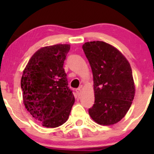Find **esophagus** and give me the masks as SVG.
Masks as SVG:
<instances>
[{"mask_svg": "<svg viewBox=\"0 0 154 154\" xmlns=\"http://www.w3.org/2000/svg\"><path fill=\"white\" fill-rule=\"evenodd\" d=\"M76 92H77V95L80 96V94H81V92H82V87L80 86V88H78L77 89H76Z\"/></svg>", "mask_w": 154, "mask_h": 154, "instance_id": "esophagus-1", "label": "esophagus"}]
</instances>
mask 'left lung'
Returning <instances> with one entry per match:
<instances>
[{"mask_svg":"<svg viewBox=\"0 0 154 154\" xmlns=\"http://www.w3.org/2000/svg\"><path fill=\"white\" fill-rule=\"evenodd\" d=\"M83 50L94 81V103L88 109L89 116L99 125L116 124L125 117L134 98L130 63L119 50L104 42H86Z\"/></svg>","mask_w":154,"mask_h":154,"instance_id":"1","label":"left lung"}]
</instances>
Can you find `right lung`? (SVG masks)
I'll return each mask as SVG.
<instances>
[{
	"label": "right lung",
	"instance_id": "1",
	"mask_svg": "<svg viewBox=\"0 0 154 154\" xmlns=\"http://www.w3.org/2000/svg\"><path fill=\"white\" fill-rule=\"evenodd\" d=\"M70 45H54L36 51L23 71V102L34 119L43 127L54 128L69 117L74 103L63 68Z\"/></svg>",
	"mask_w": 154,
	"mask_h": 154
}]
</instances>
